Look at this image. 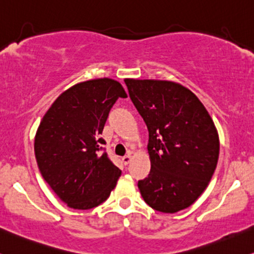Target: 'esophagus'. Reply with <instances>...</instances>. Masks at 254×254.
Returning <instances> with one entry per match:
<instances>
[{"label": "esophagus", "mask_w": 254, "mask_h": 254, "mask_svg": "<svg viewBox=\"0 0 254 254\" xmlns=\"http://www.w3.org/2000/svg\"><path fill=\"white\" fill-rule=\"evenodd\" d=\"M130 159H132V156L126 155V156H124V157H122V162H124L125 165H127L130 162Z\"/></svg>", "instance_id": "1"}]
</instances>
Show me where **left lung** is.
Segmentation results:
<instances>
[{
    "label": "left lung",
    "instance_id": "1",
    "mask_svg": "<svg viewBox=\"0 0 254 254\" xmlns=\"http://www.w3.org/2000/svg\"><path fill=\"white\" fill-rule=\"evenodd\" d=\"M130 101L149 130L151 170L138 181L153 210L192 205L211 180L219 153L215 124L194 93L178 82L126 79Z\"/></svg>",
    "mask_w": 254,
    "mask_h": 254
}]
</instances>
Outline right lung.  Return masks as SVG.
Listing matches in <instances>:
<instances>
[{
	"label": "right lung",
	"mask_w": 254,
	"mask_h": 254,
	"mask_svg": "<svg viewBox=\"0 0 254 254\" xmlns=\"http://www.w3.org/2000/svg\"><path fill=\"white\" fill-rule=\"evenodd\" d=\"M126 97L113 79L84 81L59 96L41 121L35 139L37 164L69 207L98 206L116 186L121 170L102 147L101 134L113 105Z\"/></svg>",
	"instance_id": "obj_1"
}]
</instances>
